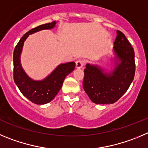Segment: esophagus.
I'll use <instances>...</instances> for the list:
<instances>
[{
    "instance_id": "34e87169",
    "label": "esophagus",
    "mask_w": 148,
    "mask_h": 148,
    "mask_svg": "<svg viewBox=\"0 0 148 148\" xmlns=\"http://www.w3.org/2000/svg\"><path fill=\"white\" fill-rule=\"evenodd\" d=\"M84 66V61L82 60H78L76 61V68L77 69H81Z\"/></svg>"
}]
</instances>
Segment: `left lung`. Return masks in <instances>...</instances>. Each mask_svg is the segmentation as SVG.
<instances>
[{"mask_svg":"<svg viewBox=\"0 0 148 148\" xmlns=\"http://www.w3.org/2000/svg\"><path fill=\"white\" fill-rule=\"evenodd\" d=\"M114 42L115 67L106 72L96 65L86 64L83 88L96 104H113L127 91L135 75L134 51L125 35L117 30Z\"/></svg>","mask_w":148,"mask_h":148,"instance_id":"left-lung-1","label":"left lung"}]
</instances>
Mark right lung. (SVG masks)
Listing matches in <instances>:
<instances>
[{"mask_svg": "<svg viewBox=\"0 0 148 148\" xmlns=\"http://www.w3.org/2000/svg\"><path fill=\"white\" fill-rule=\"evenodd\" d=\"M56 21L42 24L31 29L23 36L14 50V81L23 95L37 105H43L51 102L58 94L68 74L74 71L75 62H69L60 64L42 80L31 79L21 64V54L23 46L29 34L44 29H51L55 26Z\"/></svg>", "mask_w": 148, "mask_h": 148, "instance_id": "obj_1", "label": "right lung"}]
</instances>
